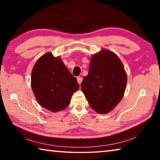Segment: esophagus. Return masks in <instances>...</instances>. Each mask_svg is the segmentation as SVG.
<instances>
[{
  "mask_svg": "<svg viewBox=\"0 0 160 160\" xmlns=\"http://www.w3.org/2000/svg\"><path fill=\"white\" fill-rule=\"evenodd\" d=\"M77 81H78V83L79 84V85H80L81 84V82H82V77H78L77 78Z\"/></svg>",
  "mask_w": 160,
  "mask_h": 160,
  "instance_id": "1",
  "label": "esophagus"
}]
</instances>
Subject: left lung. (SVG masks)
<instances>
[{"mask_svg": "<svg viewBox=\"0 0 160 160\" xmlns=\"http://www.w3.org/2000/svg\"><path fill=\"white\" fill-rule=\"evenodd\" d=\"M126 83L122 62L114 53L102 49L91 57L89 73L84 78L81 89L93 110L107 113L123 98Z\"/></svg>", "mask_w": 160, "mask_h": 160, "instance_id": "1", "label": "left lung"}]
</instances>
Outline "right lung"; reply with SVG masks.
Here are the masks:
<instances>
[{
  "instance_id": "right-lung-1",
  "label": "right lung",
  "mask_w": 160,
  "mask_h": 160,
  "mask_svg": "<svg viewBox=\"0 0 160 160\" xmlns=\"http://www.w3.org/2000/svg\"><path fill=\"white\" fill-rule=\"evenodd\" d=\"M31 86L37 102L45 109L56 112L66 109L79 89L60 57L47 53L38 59L32 71Z\"/></svg>"
}]
</instances>
